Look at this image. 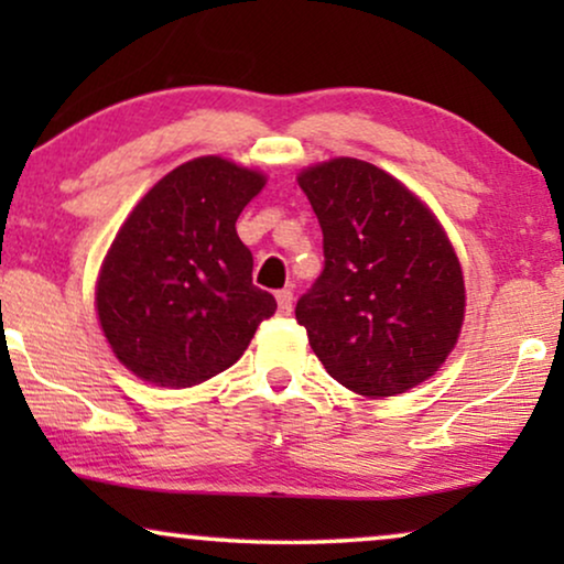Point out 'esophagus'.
Returning <instances> with one entry per match:
<instances>
[{"mask_svg":"<svg viewBox=\"0 0 564 564\" xmlns=\"http://www.w3.org/2000/svg\"><path fill=\"white\" fill-rule=\"evenodd\" d=\"M276 311H280V315L292 313V290H276Z\"/></svg>","mask_w":564,"mask_h":564,"instance_id":"34e87169","label":"esophagus"}]
</instances>
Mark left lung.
<instances>
[{
    "label": "left lung",
    "mask_w": 564,
    "mask_h": 564,
    "mask_svg": "<svg viewBox=\"0 0 564 564\" xmlns=\"http://www.w3.org/2000/svg\"><path fill=\"white\" fill-rule=\"evenodd\" d=\"M300 189L323 228L326 267L295 318L326 372L365 398L434 377L465 323V276L431 207L403 182L338 156L305 166Z\"/></svg>",
    "instance_id": "8db88e82"
}]
</instances>
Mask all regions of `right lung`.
<instances>
[{
    "instance_id": "1",
    "label": "right lung",
    "mask_w": 564,
    "mask_h": 564,
    "mask_svg": "<svg viewBox=\"0 0 564 564\" xmlns=\"http://www.w3.org/2000/svg\"><path fill=\"white\" fill-rule=\"evenodd\" d=\"M267 174L223 156L176 166L138 199L95 284L99 328L126 369L156 388L203 384L236 365L276 300L253 288L236 234Z\"/></svg>"
}]
</instances>
